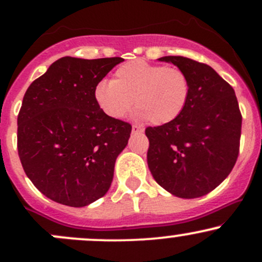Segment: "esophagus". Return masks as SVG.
<instances>
[{
    "label": "esophagus",
    "mask_w": 262,
    "mask_h": 262,
    "mask_svg": "<svg viewBox=\"0 0 262 262\" xmlns=\"http://www.w3.org/2000/svg\"><path fill=\"white\" fill-rule=\"evenodd\" d=\"M143 132H144V129L138 127V125H133V127H132V133L133 134H141Z\"/></svg>",
    "instance_id": "esophagus-1"
}]
</instances>
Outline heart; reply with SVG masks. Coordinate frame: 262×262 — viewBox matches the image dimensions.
<instances>
[{"mask_svg":"<svg viewBox=\"0 0 262 262\" xmlns=\"http://www.w3.org/2000/svg\"><path fill=\"white\" fill-rule=\"evenodd\" d=\"M191 83L179 68L133 60L119 66L113 81L102 80L93 89L97 106L110 118L121 119L130 108L139 121L164 125L176 121L187 106Z\"/></svg>","mask_w":262,"mask_h":262,"instance_id":"1","label":"heart"}]
</instances>
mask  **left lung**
<instances>
[{
	"instance_id": "left-lung-1",
	"label": "left lung",
	"mask_w": 262,
	"mask_h": 262,
	"mask_svg": "<svg viewBox=\"0 0 262 262\" xmlns=\"http://www.w3.org/2000/svg\"><path fill=\"white\" fill-rule=\"evenodd\" d=\"M187 75L191 96L176 121L149 127L148 166L162 188L180 198L209 193L239 155L242 114L235 92L212 68L183 56H162Z\"/></svg>"
}]
</instances>
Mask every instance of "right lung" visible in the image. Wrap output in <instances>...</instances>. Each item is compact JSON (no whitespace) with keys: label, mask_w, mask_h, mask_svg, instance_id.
I'll return each mask as SVG.
<instances>
[{"label":"right lung","mask_w":262,"mask_h":262,"mask_svg":"<svg viewBox=\"0 0 262 262\" xmlns=\"http://www.w3.org/2000/svg\"><path fill=\"white\" fill-rule=\"evenodd\" d=\"M122 58L64 56L31 83L18 114V155L44 196L69 207L103 197L132 125L110 118L93 89Z\"/></svg>","instance_id":"right-lung-1"}]
</instances>
